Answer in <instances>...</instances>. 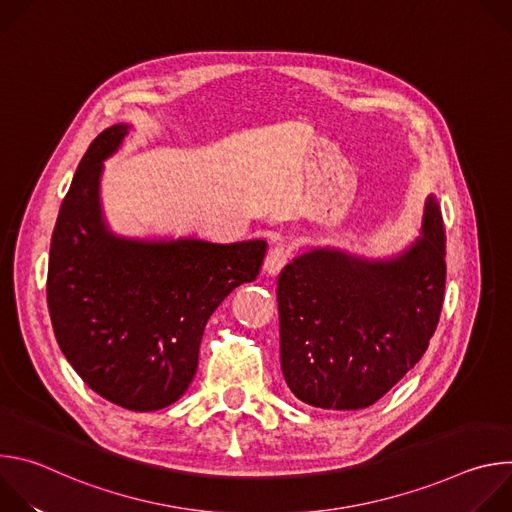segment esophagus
I'll return each instance as SVG.
<instances>
[{
  "label": "esophagus",
  "mask_w": 512,
  "mask_h": 512,
  "mask_svg": "<svg viewBox=\"0 0 512 512\" xmlns=\"http://www.w3.org/2000/svg\"><path fill=\"white\" fill-rule=\"evenodd\" d=\"M287 255L289 251L283 247V245H275L269 249L267 257H265V263H263V271L267 275H277L281 271V267L287 263Z\"/></svg>",
  "instance_id": "esophagus-1"
}]
</instances>
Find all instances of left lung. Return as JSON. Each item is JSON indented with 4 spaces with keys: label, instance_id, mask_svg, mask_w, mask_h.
I'll return each mask as SVG.
<instances>
[{
    "label": "left lung",
    "instance_id": "1",
    "mask_svg": "<svg viewBox=\"0 0 512 512\" xmlns=\"http://www.w3.org/2000/svg\"><path fill=\"white\" fill-rule=\"evenodd\" d=\"M446 287L440 202L425 198L419 237L371 259L314 247L277 277L281 371L300 401L352 411L379 401L423 356Z\"/></svg>",
    "mask_w": 512,
    "mask_h": 512
}]
</instances>
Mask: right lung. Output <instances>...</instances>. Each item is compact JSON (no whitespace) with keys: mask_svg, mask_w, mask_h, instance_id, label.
<instances>
[{"mask_svg":"<svg viewBox=\"0 0 512 512\" xmlns=\"http://www.w3.org/2000/svg\"><path fill=\"white\" fill-rule=\"evenodd\" d=\"M131 125L89 145L62 200L50 243L48 312L79 377L129 411H156L192 383L210 314L259 275L267 243L115 235L103 214V162Z\"/></svg>","mask_w":512,"mask_h":512,"instance_id":"1","label":"right lung"}]
</instances>
